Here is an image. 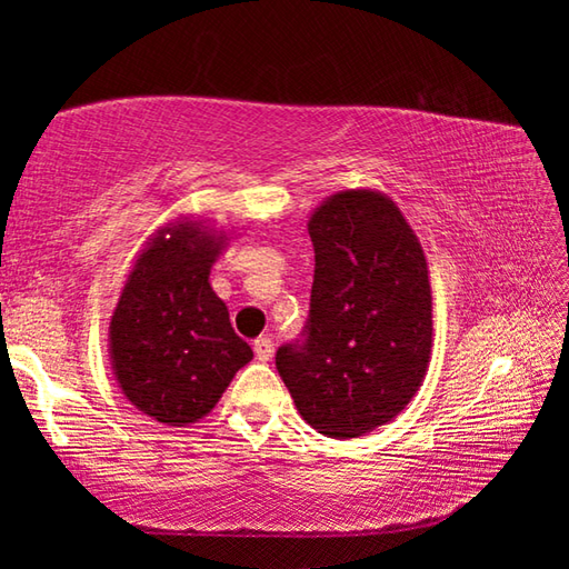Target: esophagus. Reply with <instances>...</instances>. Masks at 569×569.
<instances>
[{
	"mask_svg": "<svg viewBox=\"0 0 569 569\" xmlns=\"http://www.w3.org/2000/svg\"><path fill=\"white\" fill-rule=\"evenodd\" d=\"M253 351L258 361H268L273 356V341L268 336H261V339L253 341Z\"/></svg>",
	"mask_w": 569,
	"mask_h": 569,
	"instance_id": "obj_1",
	"label": "esophagus"
}]
</instances>
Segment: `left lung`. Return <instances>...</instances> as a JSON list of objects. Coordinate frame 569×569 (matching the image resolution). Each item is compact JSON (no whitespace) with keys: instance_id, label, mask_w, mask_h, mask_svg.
Masks as SVG:
<instances>
[{"instance_id":"8db88e82","label":"left lung","mask_w":569,"mask_h":569,"mask_svg":"<svg viewBox=\"0 0 569 569\" xmlns=\"http://www.w3.org/2000/svg\"><path fill=\"white\" fill-rule=\"evenodd\" d=\"M316 271L306 341L276 369L308 427L353 439L409 407L431 361L423 248L387 192H333L308 216Z\"/></svg>"}]
</instances>
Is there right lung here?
<instances>
[{
    "instance_id": "right-lung-1",
    "label": "right lung",
    "mask_w": 569,
    "mask_h": 569,
    "mask_svg": "<svg viewBox=\"0 0 569 569\" xmlns=\"http://www.w3.org/2000/svg\"><path fill=\"white\" fill-rule=\"evenodd\" d=\"M230 233L180 216L138 256L110 316L114 381L134 409L168 427L208 417L236 371L253 359L210 286Z\"/></svg>"
}]
</instances>
